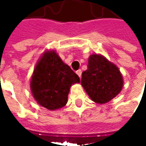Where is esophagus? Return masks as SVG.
<instances>
[{"label": "esophagus", "mask_w": 146, "mask_h": 146, "mask_svg": "<svg viewBox=\"0 0 146 146\" xmlns=\"http://www.w3.org/2000/svg\"><path fill=\"white\" fill-rule=\"evenodd\" d=\"M76 74L79 76L80 78V77H81V75H82V71H81V70H78L77 71H76Z\"/></svg>", "instance_id": "esophagus-1"}]
</instances>
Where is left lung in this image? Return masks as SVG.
Here are the masks:
<instances>
[{"mask_svg": "<svg viewBox=\"0 0 146 146\" xmlns=\"http://www.w3.org/2000/svg\"><path fill=\"white\" fill-rule=\"evenodd\" d=\"M81 85L92 101L106 103L122 90V74L115 64L103 55L93 54L88 58V70L82 73Z\"/></svg>", "mask_w": 146, "mask_h": 146, "instance_id": "8db88e82", "label": "left lung"}]
</instances>
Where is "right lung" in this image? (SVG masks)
I'll use <instances>...</instances> for the list:
<instances>
[{"mask_svg": "<svg viewBox=\"0 0 146 146\" xmlns=\"http://www.w3.org/2000/svg\"><path fill=\"white\" fill-rule=\"evenodd\" d=\"M76 83H80L79 76L51 50L44 51L37 62L30 89L39 105L55 110L66 106L70 87Z\"/></svg>", "mask_w": 146, "mask_h": 146, "instance_id": "add662e5", "label": "right lung"}]
</instances>
